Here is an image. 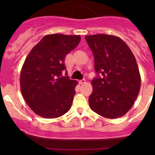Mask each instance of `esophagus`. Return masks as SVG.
<instances>
[{
    "label": "esophagus",
    "mask_w": 155,
    "mask_h": 155,
    "mask_svg": "<svg viewBox=\"0 0 155 155\" xmlns=\"http://www.w3.org/2000/svg\"><path fill=\"white\" fill-rule=\"evenodd\" d=\"M79 83L80 84V85H82V84L85 83V79H81V80H79Z\"/></svg>",
    "instance_id": "1"
}]
</instances>
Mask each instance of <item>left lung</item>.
I'll list each match as a JSON object with an SVG mask.
<instances>
[{"mask_svg": "<svg viewBox=\"0 0 155 155\" xmlns=\"http://www.w3.org/2000/svg\"><path fill=\"white\" fill-rule=\"evenodd\" d=\"M94 58L97 73L89 96L91 109L107 118L125 115L140 89L141 79L137 61L121 39L107 34L85 36Z\"/></svg>", "mask_w": 155, "mask_h": 155, "instance_id": "8db88e82", "label": "left lung"}]
</instances>
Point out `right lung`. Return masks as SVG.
Returning <instances> with one entry per match:
<instances>
[{"label": "right lung", "instance_id": "obj_1", "mask_svg": "<svg viewBox=\"0 0 155 155\" xmlns=\"http://www.w3.org/2000/svg\"><path fill=\"white\" fill-rule=\"evenodd\" d=\"M80 40L79 35H46L26 58L20 76L21 92L40 116L58 118L70 110L77 82L67 76L64 58Z\"/></svg>", "mask_w": 155, "mask_h": 155}]
</instances>
